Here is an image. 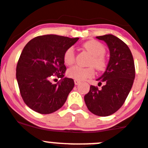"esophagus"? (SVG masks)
Returning <instances> with one entry per match:
<instances>
[{
  "mask_svg": "<svg viewBox=\"0 0 148 148\" xmlns=\"http://www.w3.org/2000/svg\"><path fill=\"white\" fill-rule=\"evenodd\" d=\"M80 82H81L79 80H77V79H74V84H75V85H79Z\"/></svg>",
  "mask_w": 148,
  "mask_h": 148,
  "instance_id": "1",
  "label": "esophagus"
}]
</instances>
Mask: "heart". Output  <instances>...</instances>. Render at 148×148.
<instances>
[{
    "label": "heart",
    "mask_w": 148,
    "mask_h": 148,
    "mask_svg": "<svg viewBox=\"0 0 148 148\" xmlns=\"http://www.w3.org/2000/svg\"><path fill=\"white\" fill-rule=\"evenodd\" d=\"M83 48L90 53L92 57L88 62L89 66H92L98 71H102L106 67V60L104 54L106 52V49L102 43L97 40H89L82 45ZM75 60V53L74 48L69 47L63 54V61L67 66L73 64ZM92 66L88 68L74 66L70 68L67 71L68 77L77 80H85L88 78L94 77L95 71Z\"/></svg>",
    "instance_id": "heart-1"
}]
</instances>
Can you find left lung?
Returning a JSON list of instances; mask_svg holds the SVG:
<instances>
[{
	"mask_svg": "<svg viewBox=\"0 0 148 148\" xmlns=\"http://www.w3.org/2000/svg\"><path fill=\"white\" fill-rule=\"evenodd\" d=\"M97 39L107 43L110 60L106 71L97 79L102 89L94 86L85 95L88 109L99 116L114 114L124 104L132 88L135 78V66L130 49L119 38L113 34L98 36Z\"/></svg>",
	"mask_w": 148,
	"mask_h": 148,
	"instance_id": "obj_1",
	"label": "left lung"
}]
</instances>
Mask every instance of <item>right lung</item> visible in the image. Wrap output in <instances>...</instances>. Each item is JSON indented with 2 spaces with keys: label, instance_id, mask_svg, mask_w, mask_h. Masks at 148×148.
Returning a JSON list of instances; mask_svg holds the SVG:
<instances>
[{
  "label": "right lung",
  "instance_id": "right-lung-1",
  "mask_svg": "<svg viewBox=\"0 0 148 148\" xmlns=\"http://www.w3.org/2000/svg\"><path fill=\"white\" fill-rule=\"evenodd\" d=\"M78 40L46 34L33 38L23 48L16 68V78L23 99L33 110L49 114L64 105L74 82L64 77L63 54ZM56 76L61 80L52 84L50 79Z\"/></svg>",
  "mask_w": 148,
  "mask_h": 148
}]
</instances>
